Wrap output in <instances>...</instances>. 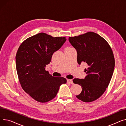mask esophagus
I'll list each match as a JSON object with an SVG mask.
<instances>
[{
    "mask_svg": "<svg viewBox=\"0 0 126 126\" xmlns=\"http://www.w3.org/2000/svg\"><path fill=\"white\" fill-rule=\"evenodd\" d=\"M67 83H69L71 84H73L74 83H73V81H72V80H69V79H68V80H67Z\"/></svg>",
    "mask_w": 126,
    "mask_h": 126,
    "instance_id": "34e87169",
    "label": "esophagus"
}]
</instances>
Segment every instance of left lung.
Listing matches in <instances>:
<instances>
[{"instance_id": "obj_1", "label": "left lung", "mask_w": 126, "mask_h": 126, "mask_svg": "<svg viewBox=\"0 0 126 126\" xmlns=\"http://www.w3.org/2000/svg\"><path fill=\"white\" fill-rule=\"evenodd\" d=\"M68 40L77 50L78 64L84 62L88 65L84 79L73 80L82 88L76 97L84 102H93L104 93L111 81L115 66L113 51L108 42L94 32L70 37Z\"/></svg>"}]
</instances>
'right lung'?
Segmentation results:
<instances>
[{"mask_svg": "<svg viewBox=\"0 0 126 126\" xmlns=\"http://www.w3.org/2000/svg\"><path fill=\"white\" fill-rule=\"evenodd\" d=\"M66 40L40 32L26 39L16 56V70L24 91L35 100L46 103L55 97L60 86L66 83L63 77H52L45 70L54 52Z\"/></svg>", "mask_w": 126, "mask_h": 126, "instance_id": "obj_1", "label": "right lung"}]
</instances>
